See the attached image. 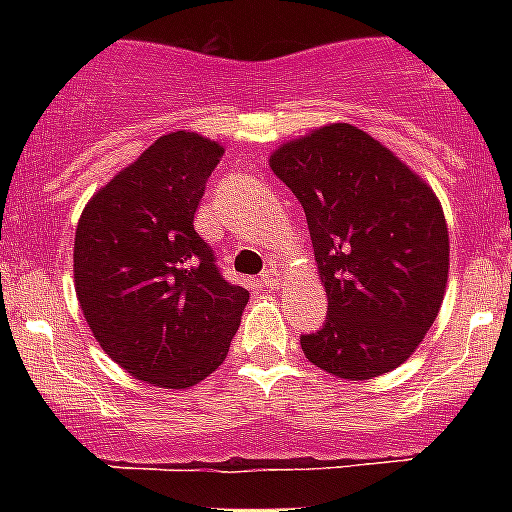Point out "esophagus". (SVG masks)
<instances>
[{"instance_id":"1","label":"esophagus","mask_w":512,"mask_h":512,"mask_svg":"<svg viewBox=\"0 0 512 512\" xmlns=\"http://www.w3.org/2000/svg\"><path fill=\"white\" fill-rule=\"evenodd\" d=\"M261 282H264L266 287H271V289L277 287V284H279V266L277 264L266 266L264 274H261Z\"/></svg>"}]
</instances>
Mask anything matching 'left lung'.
Masks as SVG:
<instances>
[{
	"instance_id": "left-lung-1",
	"label": "left lung",
	"mask_w": 512,
	"mask_h": 512,
	"mask_svg": "<svg viewBox=\"0 0 512 512\" xmlns=\"http://www.w3.org/2000/svg\"><path fill=\"white\" fill-rule=\"evenodd\" d=\"M269 164L305 210L328 292L323 328L300 336L307 361L351 382L397 369L436 320L449 277L433 189L348 122L289 140Z\"/></svg>"
}]
</instances>
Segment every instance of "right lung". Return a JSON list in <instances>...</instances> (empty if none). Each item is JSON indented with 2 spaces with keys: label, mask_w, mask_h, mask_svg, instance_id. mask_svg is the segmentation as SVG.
<instances>
[{
  "label": "right lung",
  "mask_w": 512,
  "mask_h": 512,
  "mask_svg": "<svg viewBox=\"0 0 512 512\" xmlns=\"http://www.w3.org/2000/svg\"><path fill=\"white\" fill-rule=\"evenodd\" d=\"M220 158L215 140L164 135L94 194L76 225V297L94 338L133 377L166 390L223 364L248 305L194 230Z\"/></svg>",
  "instance_id": "right-lung-1"
}]
</instances>
